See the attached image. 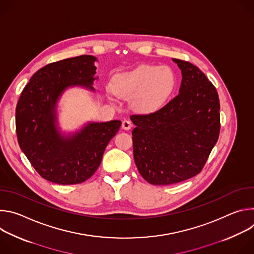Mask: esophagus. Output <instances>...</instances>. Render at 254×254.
Segmentation results:
<instances>
[{"label": "esophagus", "instance_id": "obj_1", "mask_svg": "<svg viewBox=\"0 0 254 254\" xmlns=\"http://www.w3.org/2000/svg\"><path fill=\"white\" fill-rule=\"evenodd\" d=\"M122 127H123L124 129H126V130H128V129H130V128L132 127V123H131L130 121H128V120H125V121L123 122Z\"/></svg>", "mask_w": 254, "mask_h": 254}]
</instances>
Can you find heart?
I'll list each match as a JSON object with an SVG mask.
<instances>
[{"label":"heart","instance_id":"heart-1","mask_svg":"<svg viewBox=\"0 0 254 254\" xmlns=\"http://www.w3.org/2000/svg\"><path fill=\"white\" fill-rule=\"evenodd\" d=\"M176 77L168 66L141 65L114 77L113 89L121 97H132V105L141 113L160 108L174 89Z\"/></svg>","mask_w":254,"mask_h":254}]
</instances>
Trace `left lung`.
Returning <instances> with one entry per match:
<instances>
[{
    "label": "left lung",
    "mask_w": 254,
    "mask_h": 254,
    "mask_svg": "<svg viewBox=\"0 0 254 254\" xmlns=\"http://www.w3.org/2000/svg\"><path fill=\"white\" fill-rule=\"evenodd\" d=\"M182 72L179 93L157 112L131 115L133 159L152 185L198 175L218 140L220 103L215 86L195 65L173 58Z\"/></svg>",
    "instance_id": "obj_1"
}]
</instances>
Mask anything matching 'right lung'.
Segmentation results:
<instances>
[{
    "instance_id": "obj_1",
    "label": "right lung",
    "mask_w": 254,
    "mask_h": 254,
    "mask_svg": "<svg viewBox=\"0 0 254 254\" xmlns=\"http://www.w3.org/2000/svg\"><path fill=\"white\" fill-rule=\"evenodd\" d=\"M96 58L81 55L39 69L23 89L16 107V132L21 150L37 173L59 185L84 182L97 170L107 143L121 121L91 123L72 135H62L56 123V102L72 85L90 90Z\"/></svg>"
}]
</instances>
